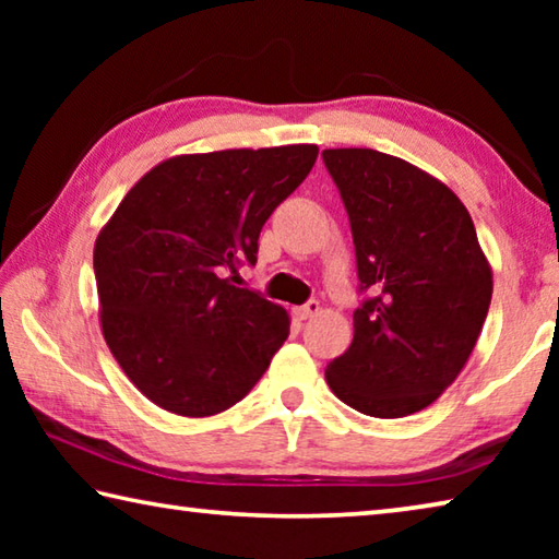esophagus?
Wrapping results in <instances>:
<instances>
[{
  "instance_id": "34e87169",
  "label": "esophagus",
  "mask_w": 559,
  "mask_h": 559,
  "mask_svg": "<svg viewBox=\"0 0 559 559\" xmlns=\"http://www.w3.org/2000/svg\"><path fill=\"white\" fill-rule=\"evenodd\" d=\"M320 313V302L318 300H308L306 306H300V308H296V316L300 318V320H308V318H316Z\"/></svg>"
}]
</instances>
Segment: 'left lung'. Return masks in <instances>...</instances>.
I'll return each mask as SVG.
<instances>
[{"instance_id": "1", "label": "left lung", "mask_w": 559, "mask_h": 559, "mask_svg": "<svg viewBox=\"0 0 559 559\" xmlns=\"http://www.w3.org/2000/svg\"><path fill=\"white\" fill-rule=\"evenodd\" d=\"M353 226L357 276L374 298L353 343L325 367L330 390L377 419L427 409L466 367L486 323L493 271L451 189L370 147L323 150Z\"/></svg>"}]
</instances>
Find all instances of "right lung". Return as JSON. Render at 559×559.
<instances>
[{
	"instance_id": "1",
	"label": "right lung",
	"mask_w": 559,
	"mask_h": 559,
	"mask_svg": "<svg viewBox=\"0 0 559 559\" xmlns=\"http://www.w3.org/2000/svg\"><path fill=\"white\" fill-rule=\"evenodd\" d=\"M318 145L175 155L132 185L103 226L93 269L100 330L120 370L159 409L222 414L286 343L290 316L231 283L257 263L273 210Z\"/></svg>"
}]
</instances>
